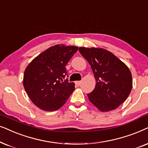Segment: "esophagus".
Here are the masks:
<instances>
[{"label":"esophagus","instance_id":"34e87169","mask_svg":"<svg viewBox=\"0 0 148 148\" xmlns=\"http://www.w3.org/2000/svg\"><path fill=\"white\" fill-rule=\"evenodd\" d=\"M75 83H76V85L79 86V85H80V84H81V81H76Z\"/></svg>","mask_w":148,"mask_h":148}]
</instances>
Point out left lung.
<instances>
[{
    "mask_svg": "<svg viewBox=\"0 0 148 148\" xmlns=\"http://www.w3.org/2000/svg\"><path fill=\"white\" fill-rule=\"evenodd\" d=\"M78 50L96 80L94 90L87 94L89 101L101 112L117 108L127 99L133 86L129 68L106 49L79 47Z\"/></svg>",
    "mask_w": 148,
    "mask_h": 148,
    "instance_id": "8db88e82",
    "label": "left lung"
}]
</instances>
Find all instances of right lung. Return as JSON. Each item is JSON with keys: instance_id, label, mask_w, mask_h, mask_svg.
<instances>
[{"instance_id": "obj_1", "label": "right lung", "mask_w": 148, "mask_h": 148, "mask_svg": "<svg viewBox=\"0 0 148 148\" xmlns=\"http://www.w3.org/2000/svg\"><path fill=\"white\" fill-rule=\"evenodd\" d=\"M78 47L56 45L39 54L25 68L23 86L31 101L45 111H55L75 89L69 82L66 66Z\"/></svg>"}]
</instances>
